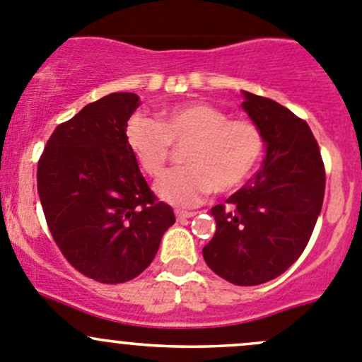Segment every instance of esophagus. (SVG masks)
Returning a JSON list of instances; mask_svg holds the SVG:
<instances>
[{"label": "esophagus", "instance_id": "1", "mask_svg": "<svg viewBox=\"0 0 362 362\" xmlns=\"http://www.w3.org/2000/svg\"><path fill=\"white\" fill-rule=\"evenodd\" d=\"M195 216V213H192V211H182V209H176V218L177 221H182V220H188V218Z\"/></svg>", "mask_w": 362, "mask_h": 362}]
</instances>
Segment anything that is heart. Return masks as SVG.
<instances>
[{
  "mask_svg": "<svg viewBox=\"0 0 362 362\" xmlns=\"http://www.w3.org/2000/svg\"><path fill=\"white\" fill-rule=\"evenodd\" d=\"M127 142L141 169L158 177L173 158V146L182 149L185 167L156 182L162 200L193 207L213 192L241 188L259 169L266 139L259 124L230 119L220 107L202 102L181 103L160 112V121L134 114L127 123Z\"/></svg>",
  "mask_w": 362,
  "mask_h": 362,
  "instance_id": "heart-1",
  "label": "heart"
}]
</instances>
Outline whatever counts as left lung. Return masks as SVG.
<instances>
[{"mask_svg":"<svg viewBox=\"0 0 362 362\" xmlns=\"http://www.w3.org/2000/svg\"><path fill=\"white\" fill-rule=\"evenodd\" d=\"M245 96L243 109L262 130L267 155L248 185L211 207L216 232L202 255L218 276L252 287L301 257L324 202L325 169L306 121L266 96Z\"/></svg>","mask_w":362,"mask_h":362,"instance_id":"8db88e82","label":"left lung"}]
</instances>
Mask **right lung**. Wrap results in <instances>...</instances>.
Instances as JSON below:
<instances>
[{
    "mask_svg": "<svg viewBox=\"0 0 362 362\" xmlns=\"http://www.w3.org/2000/svg\"><path fill=\"white\" fill-rule=\"evenodd\" d=\"M137 107L134 93L88 103L56 127L38 160V195L59 252L78 273L107 285L139 276L176 221L128 148L127 123Z\"/></svg>",
    "mask_w": 362,
    "mask_h": 362,
    "instance_id": "obj_1",
    "label": "right lung"
}]
</instances>
